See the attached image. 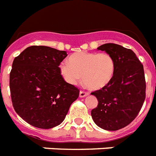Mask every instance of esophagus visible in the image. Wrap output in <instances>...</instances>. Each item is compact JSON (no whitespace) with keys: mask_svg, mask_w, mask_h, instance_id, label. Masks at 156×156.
<instances>
[{"mask_svg":"<svg viewBox=\"0 0 156 156\" xmlns=\"http://www.w3.org/2000/svg\"><path fill=\"white\" fill-rule=\"evenodd\" d=\"M88 95V92H85V91H80V98H84V97H86V96Z\"/></svg>","mask_w":156,"mask_h":156,"instance_id":"obj_1","label":"esophagus"}]
</instances>
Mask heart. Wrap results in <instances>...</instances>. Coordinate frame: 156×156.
<instances>
[{
	"label": "heart",
	"mask_w": 156,
	"mask_h": 156,
	"mask_svg": "<svg viewBox=\"0 0 156 156\" xmlns=\"http://www.w3.org/2000/svg\"><path fill=\"white\" fill-rule=\"evenodd\" d=\"M116 69L115 59L107 52H76L59 65L66 82L76 85L82 81L89 89L98 90L109 84Z\"/></svg>",
	"instance_id": "heart-1"
}]
</instances>
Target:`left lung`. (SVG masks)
Masks as SVG:
<instances>
[{"mask_svg": "<svg viewBox=\"0 0 156 156\" xmlns=\"http://www.w3.org/2000/svg\"><path fill=\"white\" fill-rule=\"evenodd\" d=\"M114 58L115 73L109 84L91 93L98 100L91 111L94 122L106 130H118L128 126L139 114L146 98L143 65L130 49L114 43L98 48Z\"/></svg>", "mask_w": 156, "mask_h": 156, "instance_id": "obj_1", "label": "left lung"}]
</instances>
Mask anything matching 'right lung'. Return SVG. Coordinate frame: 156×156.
<instances>
[{
	"label": "right lung",
	"mask_w": 156,
	"mask_h": 156,
	"mask_svg": "<svg viewBox=\"0 0 156 156\" xmlns=\"http://www.w3.org/2000/svg\"><path fill=\"white\" fill-rule=\"evenodd\" d=\"M64 51L31 46L14 58L9 75L11 100L16 113L30 125L50 129L63 122L80 90L59 71Z\"/></svg>",
	"instance_id": "add662e5"
}]
</instances>
